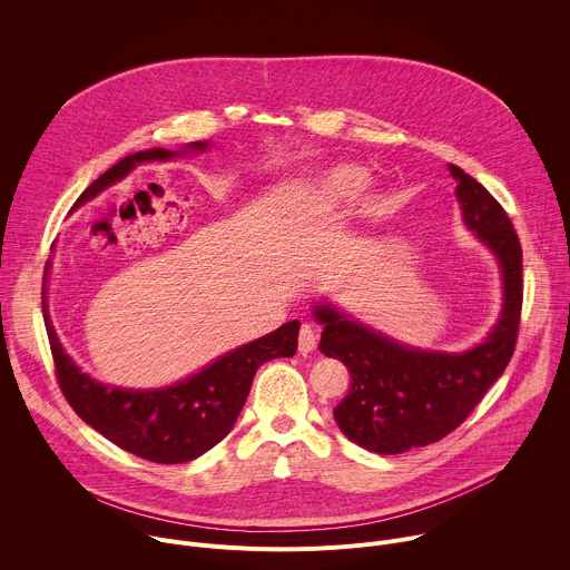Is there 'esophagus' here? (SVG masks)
<instances>
[{"label":"esophagus","mask_w":570,"mask_h":570,"mask_svg":"<svg viewBox=\"0 0 570 570\" xmlns=\"http://www.w3.org/2000/svg\"><path fill=\"white\" fill-rule=\"evenodd\" d=\"M317 345V336H315V330L311 327V324H302L299 330V338H297V350L299 354H308L313 352Z\"/></svg>","instance_id":"esophagus-1"}]
</instances>
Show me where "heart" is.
<instances>
[{"label":"heart","mask_w":570,"mask_h":570,"mask_svg":"<svg viewBox=\"0 0 570 570\" xmlns=\"http://www.w3.org/2000/svg\"><path fill=\"white\" fill-rule=\"evenodd\" d=\"M365 185V171L356 165H334L327 171H322L308 189H304L297 198L295 212L306 216L334 214L347 207Z\"/></svg>","instance_id":"obj_1"}]
</instances>
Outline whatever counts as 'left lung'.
Masks as SVG:
<instances>
[{
    "mask_svg": "<svg viewBox=\"0 0 570 570\" xmlns=\"http://www.w3.org/2000/svg\"><path fill=\"white\" fill-rule=\"evenodd\" d=\"M449 171L464 227L501 273V313L480 343L462 352L424 350L363 324L327 297L311 308L322 324L317 350L343 361L352 376L334 420L345 438L383 455L429 446L458 429L514 354L523 299L519 236L490 191L455 165Z\"/></svg>",
    "mask_w": 570,
    "mask_h": 570,
    "instance_id": "left-lung-1",
    "label": "left lung"
}]
</instances>
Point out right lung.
I'll return each instance as SVG.
<instances>
[{
    "label": "right lung",
    "mask_w": 570,
    "mask_h": 570,
    "mask_svg": "<svg viewBox=\"0 0 570 570\" xmlns=\"http://www.w3.org/2000/svg\"><path fill=\"white\" fill-rule=\"evenodd\" d=\"M207 148L209 141H191L180 150L148 148L132 153L80 194L71 212L95 200L108 187L121 183L137 165L169 161L180 155L205 153ZM49 273L51 259L45 266L42 313L62 394L86 424L124 451L150 462L180 464L196 460L216 446L232 431L243 403L248 399L257 370L273 358H288L297 350L299 322L291 320L253 343L225 352L198 372L171 385L121 387L101 383L76 365L53 330L47 304Z\"/></svg>",
    "instance_id": "obj_1"
}]
</instances>
